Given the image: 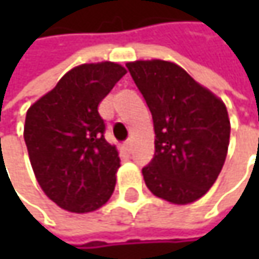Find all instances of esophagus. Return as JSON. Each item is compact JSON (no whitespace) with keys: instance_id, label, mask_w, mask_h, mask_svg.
I'll list each match as a JSON object with an SVG mask.
<instances>
[{"instance_id":"34e87169","label":"esophagus","mask_w":259,"mask_h":259,"mask_svg":"<svg viewBox=\"0 0 259 259\" xmlns=\"http://www.w3.org/2000/svg\"><path fill=\"white\" fill-rule=\"evenodd\" d=\"M124 148H126L127 151H132V141H130V139H127V141L124 142Z\"/></svg>"}]
</instances>
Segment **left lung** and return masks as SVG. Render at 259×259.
<instances>
[{
  "label": "left lung",
  "instance_id": "8db88e82",
  "mask_svg": "<svg viewBox=\"0 0 259 259\" xmlns=\"http://www.w3.org/2000/svg\"><path fill=\"white\" fill-rule=\"evenodd\" d=\"M154 123V157L142 168L153 195L184 205L204 196L227 159L231 123L222 99L163 60L126 64Z\"/></svg>",
  "mask_w": 259,
  "mask_h": 259
}]
</instances>
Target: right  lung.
Returning <instances> with one entry per match:
<instances>
[{
    "label": "right lung",
    "mask_w": 259,
    "mask_h": 259,
    "mask_svg": "<svg viewBox=\"0 0 259 259\" xmlns=\"http://www.w3.org/2000/svg\"><path fill=\"white\" fill-rule=\"evenodd\" d=\"M126 73L112 61L76 66L26 111L24 139L34 176L63 210L94 211L115 189L120 157L103 136L99 105Z\"/></svg>",
    "instance_id": "add662e5"
}]
</instances>
